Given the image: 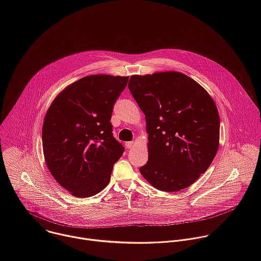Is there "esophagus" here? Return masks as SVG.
<instances>
[{"label": "esophagus", "instance_id": "esophagus-1", "mask_svg": "<svg viewBox=\"0 0 261 261\" xmlns=\"http://www.w3.org/2000/svg\"><path fill=\"white\" fill-rule=\"evenodd\" d=\"M125 145H126L127 148H131V147L134 146V142H133V141H127V142L125 143Z\"/></svg>", "mask_w": 261, "mask_h": 261}]
</instances>
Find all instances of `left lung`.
<instances>
[{"label":"left lung","instance_id":"1","mask_svg":"<svg viewBox=\"0 0 261 261\" xmlns=\"http://www.w3.org/2000/svg\"><path fill=\"white\" fill-rule=\"evenodd\" d=\"M128 87L145 116L148 134V160L140 173L164 192L189 187L218 151L220 118L214 100L175 71L132 75Z\"/></svg>","mask_w":261,"mask_h":261}]
</instances>
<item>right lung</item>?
Returning a JSON list of instances; mask_svg holds the SVG:
<instances>
[{
  "mask_svg": "<svg viewBox=\"0 0 261 261\" xmlns=\"http://www.w3.org/2000/svg\"><path fill=\"white\" fill-rule=\"evenodd\" d=\"M128 79L86 76L62 91L47 110L42 128L45 162L73 196L90 197L103 190L125 151L113 135L110 119Z\"/></svg>",
  "mask_w": 261,
  "mask_h": 261,
  "instance_id": "obj_1",
  "label": "right lung"
}]
</instances>
